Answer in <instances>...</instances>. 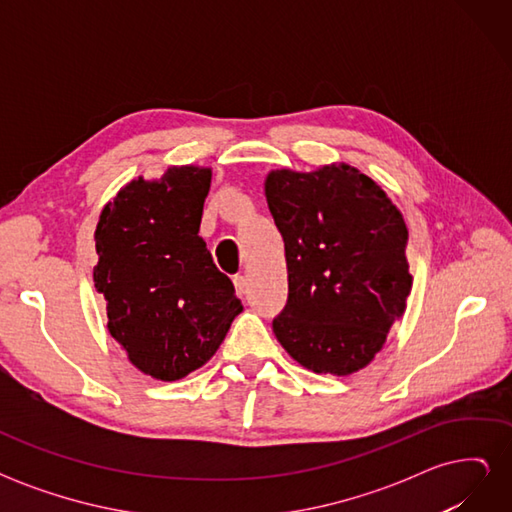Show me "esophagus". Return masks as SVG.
<instances>
[{"label": "esophagus", "mask_w": 512, "mask_h": 512, "mask_svg": "<svg viewBox=\"0 0 512 512\" xmlns=\"http://www.w3.org/2000/svg\"><path fill=\"white\" fill-rule=\"evenodd\" d=\"M232 282H235V290H237L239 297H243V294L247 292V280H245V275H237Z\"/></svg>", "instance_id": "esophagus-1"}]
</instances>
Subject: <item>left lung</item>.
Wrapping results in <instances>:
<instances>
[{"instance_id":"left-lung-1","label":"left lung","mask_w":512,"mask_h":512,"mask_svg":"<svg viewBox=\"0 0 512 512\" xmlns=\"http://www.w3.org/2000/svg\"><path fill=\"white\" fill-rule=\"evenodd\" d=\"M265 194L288 269V301L273 318L277 342L316 374L363 369L412 290L399 209L348 164L271 170Z\"/></svg>"}]
</instances>
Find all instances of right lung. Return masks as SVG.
<instances>
[{
    "label": "right lung",
    "mask_w": 512,
    "mask_h": 512,
    "mask_svg": "<svg viewBox=\"0 0 512 512\" xmlns=\"http://www.w3.org/2000/svg\"><path fill=\"white\" fill-rule=\"evenodd\" d=\"M209 188V168L170 166L158 181H130L100 213L94 284L108 333L156 380L203 367L243 309L198 237Z\"/></svg>",
    "instance_id": "right-lung-1"
}]
</instances>
